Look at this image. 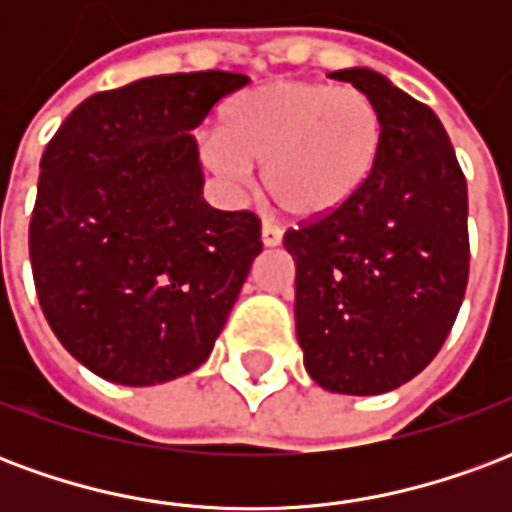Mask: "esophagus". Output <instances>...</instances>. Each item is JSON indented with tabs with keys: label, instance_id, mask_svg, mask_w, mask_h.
Returning <instances> with one entry per match:
<instances>
[{
	"label": "esophagus",
	"instance_id": "34e87169",
	"mask_svg": "<svg viewBox=\"0 0 512 512\" xmlns=\"http://www.w3.org/2000/svg\"><path fill=\"white\" fill-rule=\"evenodd\" d=\"M260 238H263V244L266 246H279L282 244V230H279L277 224H263V233H260Z\"/></svg>",
	"mask_w": 512,
	"mask_h": 512
}]
</instances>
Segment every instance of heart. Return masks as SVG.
Masks as SVG:
<instances>
[{"label": "heart", "mask_w": 512, "mask_h": 512, "mask_svg": "<svg viewBox=\"0 0 512 512\" xmlns=\"http://www.w3.org/2000/svg\"><path fill=\"white\" fill-rule=\"evenodd\" d=\"M219 134L205 145V158L224 183L244 186L249 164H260L263 189L279 211L323 219L373 178L386 128L362 90L279 79L224 106Z\"/></svg>", "instance_id": "1"}]
</instances>
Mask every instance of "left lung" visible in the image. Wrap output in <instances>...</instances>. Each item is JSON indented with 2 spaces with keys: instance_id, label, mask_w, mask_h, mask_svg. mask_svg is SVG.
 <instances>
[{
  "instance_id": "obj_1",
  "label": "left lung",
  "mask_w": 512,
  "mask_h": 512,
  "mask_svg": "<svg viewBox=\"0 0 512 512\" xmlns=\"http://www.w3.org/2000/svg\"><path fill=\"white\" fill-rule=\"evenodd\" d=\"M329 76L376 101L386 134L354 200L285 233L296 337L315 384L381 395L422 373L458 318L469 279L466 178L430 106L370 68Z\"/></svg>"
}]
</instances>
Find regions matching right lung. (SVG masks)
Segmentation results:
<instances>
[{
	"label": "right lung",
	"mask_w": 512,
	"mask_h": 512,
	"mask_svg": "<svg viewBox=\"0 0 512 512\" xmlns=\"http://www.w3.org/2000/svg\"><path fill=\"white\" fill-rule=\"evenodd\" d=\"M244 73L150 76L90 95L40 158L29 260L40 310L95 376L153 386L211 356L255 257L252 211L202 200L191 131Z\"/></svg>",
	"instance_id": "add662e5"
}]
</instances>
